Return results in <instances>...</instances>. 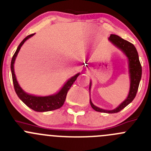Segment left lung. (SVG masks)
I'll list each match as a JSON object with an SVG mask.
<instances>
[{"mask_svg": "<svg viewBox=\"0 0 151 151\" xmlns=\"http://www.w3.org/2000/svg\"><path fill=\"white\" fill-rule=\"evenodd\" d=\"M109 40L114 45L119 48L120 50L124 52L127 58H128V63H129V73H130V78H131V85H130V91L128 96L125 101L122 102L117 108L115 109L111 110V111H108V110H104L102 108H99L98 107L95 106L90 99V104L91 105L92 108L98 112H103L108 113V114H114L120 111L121 110L123 109L124 108L127 106L128 104L131 103L137 95V91H138L139 85L141 80L142 77V66L141 63L139 59L138 52L136 49L135 46L130 42L124 40L120 37L117 36L116 35H111ZM91 83H90V89Z\"/></svg>", "mask_w": 151, "mask_h": 151, "instance_id": "left-lung-1", "label": "left lung"}]
</instances>
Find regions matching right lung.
I'll return each instance as SVG.
<instances>
[{
    "mask_svg": "<svg viewBox=\"0 0 151 151\" xmlns=\"http://www.w3.org/2000/svg\"><path fill=\"white\" fill-rule=\"evenodd\" d=\"M35 34H32V35H28L23 40V41L20 43V45L17 47V50H16L15 53L14 54L12 59L11 62V71H12V81L13 85H14V91H15L16 93H17V96L27 105L29 108L31 109L34 110L35 111H38V112H45V111H54V110L58 109V108H61L63 105L64 102L66 98L67 93L68 91L69 90L71 86L74 83V82L77 80V77L80 75V73L74 75V77H71L68 81L66 82L63 87L61 88L58 93H55V94L50 95V96H34V95L29 94V93H26L23 89L20 88L19 86L18 83L16 79L15 74H14V63L15 61L16 57H17V54H18L19 51H20V48L23 46L24 42L26 40L32 37Z\"/></svg>",
    "mask_w": 151,
    "mask_h": 151,
    "instance_id": "obj_1",
    "label": "right lung"
}]
</instances>
